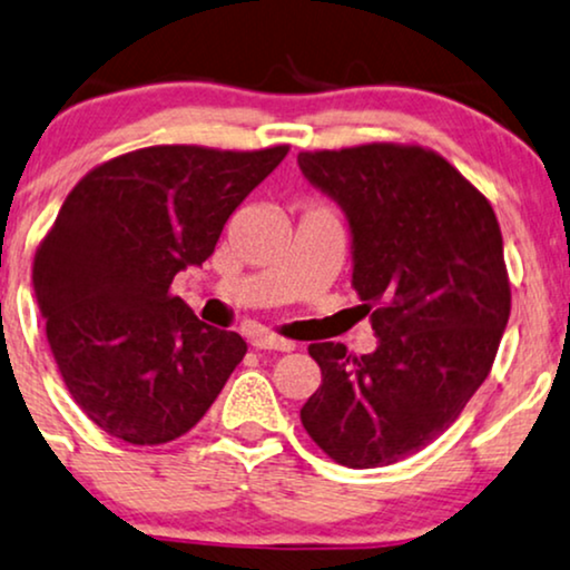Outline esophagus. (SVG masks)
I'll return each mask as SVG.
<instances>
[{
  "instance_id": "obj_1",
  "label": "esophagus",
  "mask_w": 570,
  "mask_h": 570,
  "mask_svg": "<svg viewBox=\"0 0 570 570\" xmlns=\"http://www.w3.org/2000/svg\"><path fill=\"white\" fill-rule=\"evenodd\" d=\"M252 345H255L257 351H281V353L294 351V342L278 337V334L273 332H255L252 334Z\"/></svg>"
}]
</instances>
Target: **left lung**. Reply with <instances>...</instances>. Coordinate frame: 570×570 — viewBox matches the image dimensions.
Instances as JSON below:
<instances>
[{"instance_id":"left-lung-1","label":"left lung","mask_w":570,"mask_h":570,"mask_svg":"<svg viewBox=\"0 0 570 570\" xmlns=\"http://www.w3.org/2000/svg\"><path fill=\"white\" fill-rule=\"evenodd\" d=\"M297 161L345 209L353 289L380 340L361 358L313 342L321 387L299 420L337 464L385 468L445 433L491 374L512 303L502 230L433 148L363 142Z\"/></svg>"}]
</instances>
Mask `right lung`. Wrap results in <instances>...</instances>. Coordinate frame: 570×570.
Listing matches in <instances>:
<instances>
[{"label":"right lung","instance_id":"obj_1","mask_svg":"<svg viewBox=\"0 0 570 570\" xmlns=\"http://www.w3.org/2000/svg\"><path fill=\"white\" fill-rule=\"evenodd\" d=\"M289 146H150L73 185L33 255L47 342L79 409L132 445H159L207 414L244 361L242 334L198 321L169 292Z\"/></svg>","mask_w":570,"mask_h":570}]
</instances>
